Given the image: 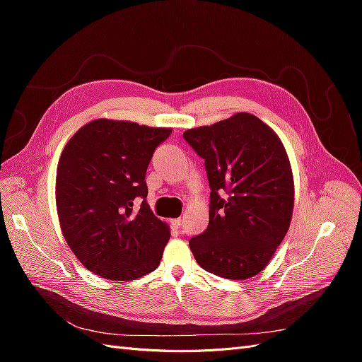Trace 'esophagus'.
Here are the masks:
<instances>
[{
	"label": "esophagus",
	"mask_w": 362,
	"mask_h": 362,
	"mask_svg": "<svg viewBox=\"0 0 362 362\" xmlns=\"http://www.w3.org/2000/svg\"><path fill=\"white\" fill-rule=\"evenodd\" d=\"M170 223H172V226H173V228H177V229H178V228L181 226V223H182V221H181V218H173V221H172Z\"/></svg>",
	"instance_id": "34e87169"
}]
</instances>
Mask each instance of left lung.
<instances>
[{
	"label": "left lung",
	"instance_id": "1",
	"mask_svg": "<svg viewBox=\"0 0 362 362\" xmlns=\"http://www.w3.org/2000/svg\"><path fill=\"white\" fill-rule=\"evenodd\" d=\"M182 137L205 160L211 189L208 226L189 242L194 259L221 278L255 276L291 222L294 182L286 148L269 125L245 112Z\"/></svg>",
	"mask_w": 362,
	"mask_h": 362
}]
</instances>
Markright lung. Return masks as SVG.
Masks as SVG:
<instances>
[{
  "instance_id": "1",
  "label": "right lung",
  "mask_w": 362,
  "mask_h": 362,
  "mask_svg": "<svg viewBox=\"0 0 362 362\" xmlns=\"http://www.w3.org/2000/svg\"><path fill=\"white\" fill-rule=\"evenodd\" d=\"M170 133L95 119L63 148L56 177L60 228L75 257L98 276L131 281L158 267L170 231L146 202L145 177L156 148Z\"/></svg>"
}]
</instances>
